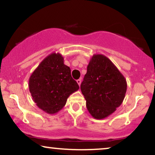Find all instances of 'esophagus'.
Returning <instances> with one entry per match:
<instances>
[{
  "label": "esophagus",
  "instance_id": "esophagus-1",
  "mask_svg": "<svg viewBox=\"0 0 155 155\" xmlns=\"http://www.w3.org/2000/svg\"><path fill=\"white\" fill-rule=\"evenodd\" d=\"M76 81H77V83H78V84H79V86H81V79H78Z\"/></svg>",
  "mask_w": 155,
  "mask_h": 155
}]
</instances>
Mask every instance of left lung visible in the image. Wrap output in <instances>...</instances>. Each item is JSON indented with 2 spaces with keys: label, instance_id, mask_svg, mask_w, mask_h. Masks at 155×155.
Wrapping results in <instances>:
<instances>
[{
  "label": "left lung",
  "instance_id": "left-lung-1",
  "mask_svg": "<svg viewBox=\"0 0 155 155\" xmlns=\"http://www.w3.org/2000/svg\"><path fill=\"white\" fill-rule=\"evenodd\" d=\"M88 112L96 119H104L116 110L124 100L127 82L108 57L94 54L81 84Z\"/></svg>",
  "mask_w": 155,
  "mask_h": 155
}]
</instances>
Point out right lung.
<instances>
[{
    "label": "right lung",
    "instance_id": "obj_1",
    "mask_svg": "<svg viewBox=\"0 0 155 155\" xmlns=\"http://www.w3.org/2000/svg\"><path fill=\"white\" fill-rule=\"evenodd\" d=\"M71 69L64 64V57L53 52L41 61L31 74L29 89L39 108L55 114L63 108L70 95L79 90Z\"/></svg>",
    "mask_w": 155,
    "mask_h": 155
}]
</instances>
